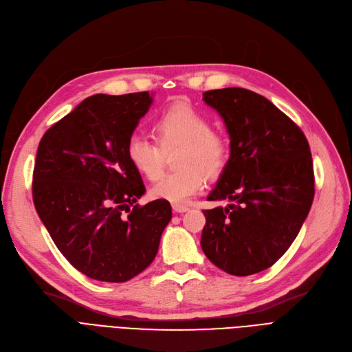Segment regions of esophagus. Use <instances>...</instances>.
<instances>
[{
	"instance_id": "1",
	"label": "esophagus",
	"mask_w": 352,
	"mask_h": 352,
	"mask_svg": "<svg viewBox=\"0 0 352 352\" xmlns=\"http://www.w3.org/2000/svg\"><path fill=\"white\" fill-rule=\"evenodd\" d=\"M172 208H173V210H175L176 213H185V212H188V210H189V208H188V206H185V205H179V204H173V205H172Z\"/></svg>"
}]
</instances>
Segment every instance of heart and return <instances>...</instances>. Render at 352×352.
I'll list each match as a JSON object with an SVG mask.
<instances>
[{
    "label": "heart",
    "mask_w": 352,
    "mask_h": 352,
    "mask_svg": "<svg viewBox=\"0 0 352 352\" xmlns=\"http://www.w3.org/2000/svg\"><path fill=\"white\" fill-rule=\"evenodd\" d=\"M156 142L133 133L126 143V157L147 179H155L163 166L164 152L180 148L175 173L162 175L148 189L155 199L186 202L205 185V177L221 176L229 162L230 144L225 135L212 130L208 117L189 104H172L155 120Z\"/></svg>",
    "instance_id": "b5f03b06"
}]
</instances>
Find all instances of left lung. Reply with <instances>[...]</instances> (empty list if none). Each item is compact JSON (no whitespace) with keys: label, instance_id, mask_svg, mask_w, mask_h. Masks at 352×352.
<instances>
[{"label":"left lung","instance_id":"8db88e82","mask_svg":"<svg viewBox=\"0 0 352 352\" xmlns=\"http://www.w3.org/2000/svg\"><path fill=\"white\" fill-rule=\"evenodd\" d=\"M221 114L230 156L204 210L202 246L219 270L248 276L272 266L295 241L314 200V166L305 135L263 96L228 87L204 93Z\"/></svg>","mask_w":352,"mask_h":352}]
</instances>
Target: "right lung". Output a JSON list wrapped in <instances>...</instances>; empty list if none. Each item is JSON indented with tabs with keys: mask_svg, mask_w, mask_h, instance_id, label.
Returning <instances> with one entry per match:
<instances>
[{
	"mask_svg": "<svg viewBox=\"0 0 352 352\" xmlns=\"http://www.w3.org/2000/svg\"><path fill=\"white\" fill-rule=\"evenodd\" d=\"M152 103L148 91L90 96L38 144L36 210L63 256L91 279L126 282L143 272L172 219L167 200L136 205L146 189L126 157L127 139Z\"/></svg>",
	"mask_w": 352,
	"mask_h": 352,
	"instance_id": "add662e5",
	"label": "right lung"
}]
</instances>
